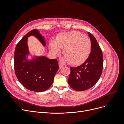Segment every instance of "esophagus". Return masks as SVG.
I'll return each instance as SVG.
<instances>
[{"mask_svg": "<svg viewBox=\"0 0 124 124\" xmlns=\"http://www.w3.org/2000/svg\"><path fill=\"white\" fill-rule=\"evenodd\" d=\"M63 66L62 64H61V63H59V69H61V68H62Z\"/></svg>", "mask_w": 124, "mask_h": 124, "instance_id": "obj_1", "label": "esophagus"}]
</instances>
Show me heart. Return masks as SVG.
<instances>
[{"label":"heart","mask_w":124,"mask_h":124,"mask_svg":"<svg viewBox=\"0 0 124 124\" xmlns=\"http://www.w3.org/2000/svg\"><path fill=\"white\" fill-rule=\"evenodd\" d=\"M92 48L90 39L76 31L61 32L49 44L50 52L54 55L63 48L62 61H69L73 65H80L85 62L90 55Z\"/></svg>","instance_id":"obj_1"}]
</instances>
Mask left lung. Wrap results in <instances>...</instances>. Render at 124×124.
<instances>
[{
  "label": "left lung",
  "mask_w": 124,
  "mask_h": 124,
  "mask_svg": "<svg viewBox=\"0 0 124 124\" xmlns=\"http://www.w3.org/2000/svg\"><path fill=\"white\" fill-rule=\"evenodd\" d=\"M88 34L91 41V53L87 60L77 67H71L68 79L69 86L78 91H83L92 87L100 79L102 72L103 57L101 49L95 37Z\"/></svg>",
  "instance_id": "obj_1"
}]
</instances>
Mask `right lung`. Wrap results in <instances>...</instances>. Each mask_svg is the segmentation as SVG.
Returning <instances> with one entry per match:
<instances>
[{
	"mask_svg": "<svg viewBox=\"0 0 124 124\" xmlns=\"http://www.w3.org/2000/svg\"><path fill=\"white\" fill-rule=\"evenodd\" d=\"M35 36L45 47V36L39 30L34 29L24 36L17 44L14 52V69L16 77L27 89L36 92L47 90L53 83L55 74L59 69L57 60L45 56L31 54L28 39Z\"/></svg>",
	"mask_w": 124,
	"mask_h": 124,
	"instance_id": "obj_1",
	"label": "right lung"
}]
</instances>
